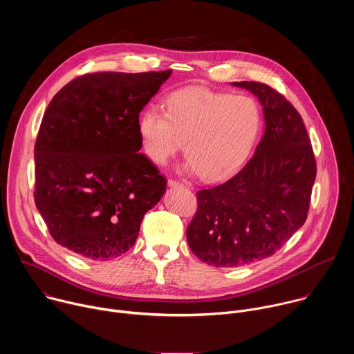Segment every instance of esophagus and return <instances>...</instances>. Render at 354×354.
Returning a JSON list of instances; mask_svg holds the SVG:
<instances>
[{"label": "esophagus", "mask_w": 354, "mask_h": 354, "mask_svg": "<svg viewBox=\"0 0 354 354\" xmlns=\"http://www.w3.org/2000/svg\"><path fill=\"white\" fill-rule=\"evenodd\" d=\"M168 185H169L171 187H183V186H185L182 182L175 180V179H169V180H168Z\"/></svg>", "instance_id": "esophagus-1"}]
</instances>
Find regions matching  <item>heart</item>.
Returning a JSON list of instances; mask_svg holds the SVG:
<instances>
[{
	"label": "heart",
	"mask_w": 354,
	"mask_h": 354,
	"mask_svg": "<svg viewBox=\"0 0 354 354\" xmlns=\"http://www.w3.org/2000/svg\"><path fill=\"white\" fill-rule=\"evenodd\" d=\"M261 127L257 102L245 95L186 88L167 99V112L149 106L138 120L149 160L165 165L185 142L186 169L206 180H223L248 158Z\"/></svg>",
	"instance_id": "1"
}]
</instances>
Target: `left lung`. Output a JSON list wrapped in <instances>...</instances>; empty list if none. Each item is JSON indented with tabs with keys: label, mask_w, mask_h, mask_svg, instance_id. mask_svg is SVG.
<instances>
[{
	"label": "left lung",
	"mask_w": 354,
	"mask_h": 354,
	"mask_svg": "<svg viewBox=\"0 0 354 354\" xmlns=\"http://www.w3.org/2000/svg\"><path fill=\"white\" fill-rule=\"evenodd\" d=\"M258 96L265 133L255 154L230 180L198 190L186 238L193 254L216 268L266 259L306 223L317 162L297 109L272 86L232 82Z\"/></svg>",
	"instance_id": "8db88e82"
}]
</instances>
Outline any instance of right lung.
<instances>
[{"label": "right lung", "instance_id": "obj_1", "mask_svg": "<svg viewBox=\"0 0 354 354\" xmlns=\"http://www.w3.org/2000/svg\"><path fill=\"white\" fill-rule=\"evenodd\" d=\"M171 74H85L50 100L35 142V203L62 246L109 261L134 245L167 187L138 153V118Z\"/></svg>", "mask_w": 354, "mask_h": 354}]
</instances>
